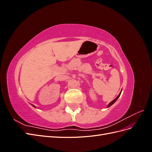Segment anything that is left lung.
<instances>
[{
	"instance_id": "8db88e82",
	"label": "left lung",
	"mask_w": 152,
	"mask_h": 152,
	"mask_svg": "<svg viewBox=\"0 0 152 152\" xmlns=\"http://www.w3.org/2000/svg\"><path fill=\"white\" fill-rule=\"evenodd\" d=\"M121 92H122V90H121V93H119V94L117 96V97L115 98V99H113V101H112V102H110L108 104V107H110V106H112L115 102H116V101L117 100V99L119 98V97H120V96H121Z\"/></svg>"
}]
</instances>
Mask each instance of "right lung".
Segmentation results:
<instances>
[{
	"label": "right lung",
	"instance_id": "add662e5",
	"mask_svg": "<svg viewBox=\"0 0 152 152\" xmlns=\"http://www.w3.org/2000/svg\"><path fill=\"white\" fill-rule=\"evenodd\" d=\"M32 106H33V107H35V108H36V107H35V106H34V105H33V104H32Z\"/></svg>",
	"mask_w": 152,
	"mask_h": 152
}]
</instances>
